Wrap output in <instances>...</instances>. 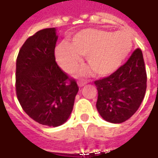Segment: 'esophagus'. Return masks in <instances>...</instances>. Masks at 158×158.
<instances>
[{
	"mask_svg": "<svg viewBox=\"0 0 158 158\" xmlns=\"http://www.w3.org/2000/svg\"><path fill=\"white\" fill-rule=\"evenodd\" d=\"M87 81L86 80H79L78 81V85L79 86V87H82V86H84L85 85H86L87 84Z\"/></svg>",
	"mask_w": 158,
	"mask_h": 158,
	"instance_id": "34e87169",
	"label": "esophagus"
}]
</instances>
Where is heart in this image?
<instances>
[{
    "label": "heart",
    "mask_w": 158,
    "mask_h": 158,
    "mask_svg": "<svg viewBox=\"0 0 158 158\" xmlns=\"http://www.w3.org/2000/svg\"><path fill=\"white\" fill-rule=\"evenodd\" d=\"M132 37L119 30L110 32L102 29L82 30L74 35L71 45L62 43L56 46V61L66 72H72L82 62L81 56L97 74L109 75L115 72L132 49ZM86 70H84L85 73Z\"/></svg>",
    "instance_id": "heart-1"
}]
</instances>
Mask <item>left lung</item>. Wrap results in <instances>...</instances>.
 <instances>
[{"label": "left lung", "mask_w": 158, "mask_h": 158, "mask_svg": "<svg viewBox=\"0 0 158 158\" xmlns=\"http://www.w3.org/2000/svg\"><path fill=\"white\" fill-rule=\"evenodd\" d=\"M146 81L142 52L137 48L113 73L95 81L98 90L96 108L100 115L113 123L131 118L144 99Z\"/></svg>", "instance_id": "8db88e82"}]
</instances>
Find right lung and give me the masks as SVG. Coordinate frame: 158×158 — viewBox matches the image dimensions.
Masks as SVG:
<instances>
[{"mask_svg":"<svg viewBox=\"0 0 158 158\" xmlns=\"http://www.w3.org/2000/svg\"><path fill=\"white\" fill-rule=\"evenodd\" d=\"M58 36L44 29L26 40L16 62V93L23 110L42 125L63 124L72 113L79 87L55 58Z\"/></svg>","mask_w":158,"mask_h":158,"instance_id":"1","label":"right lung"}]
</instances>
